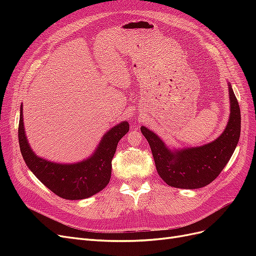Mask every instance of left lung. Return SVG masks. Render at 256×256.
<instances>
[{
	"label": "left lung",
	"mask_w": 256,
	"mask_h": 256,
	"mask_svg": "<svg viewBox=\"0 0 256 256\" xmlns=\"http://www.w3.org/2000/svg\"><path fill=\"white\" fill-rule=\"evenodd\" d=\"M230 113L226 128L212 143L198 147L171 150L152 130L142 126L157 172L168 186L182 189L202 188L214 180L228 164L239 136L242 116L232 85L228 84Z\"/></svg>",
	"instance_id": "left-lung-1"
}]
</instances>
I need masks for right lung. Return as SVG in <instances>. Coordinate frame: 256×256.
<instances>
[{"instance_id": "right-lung-1", "label": "right lung", "mask_w": 256, "mask_h": 256, "mask_svg": "<svg viewBox=\"0 0 256 256\" xmlns=\"http://www.w3.org/2000/svg\"><path fill=\"white\" fill-rule=\"evenodd\" d=\"M128 131L129 124L122 122L108 131L88 159L74 164H56L40 158L30 150L23 127L22 106L20 108L18 138L22 157L46 187L66 200L86 198L106 187L111 178L116 146Z\"/></svg>"}]
</instances>
